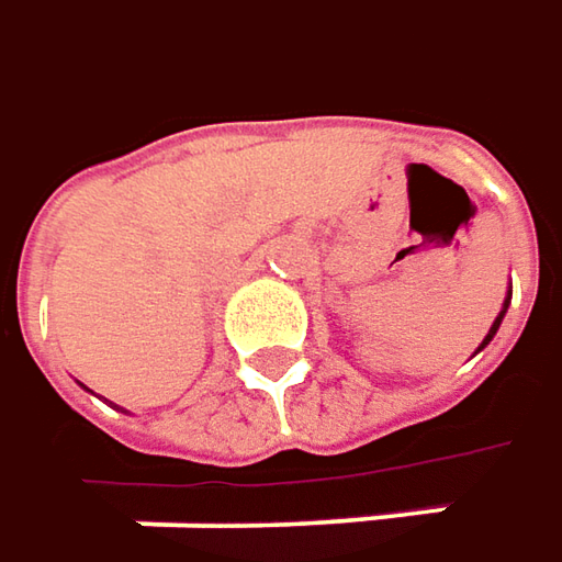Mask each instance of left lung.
<instances>
[{"mask_svg": "<svg viewBox=\"0 0 562 562\" xmlns=\"http://www.w3.org/2000/svg\"><path fill=\"white\" fill-rule=\"evenodd\" d=\"M508 305H512V289H508V295H505V302H502V312H498V315H495V322H492V328H488V334H485V337H483V344H480V347H476V350H483L485 344H488V340H492V337H495V331H498V325H502V318H505V312H508Z\"/></svg>", "mask_w": 562, "mask_h": 562, "instance_id": "obj_1", "label": "left lung"}]
</instances>
